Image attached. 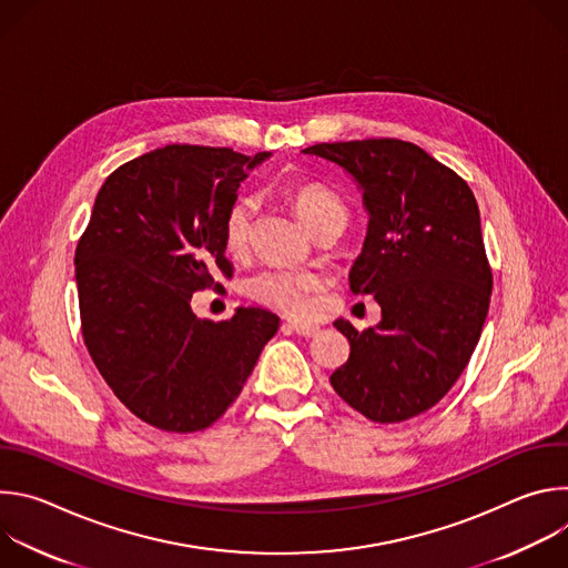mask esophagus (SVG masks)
<instances>
[{"mask_svg": "<svg viewBox=\"0 0 568 568\" xmlns=\"http://www.w3.org/2000/svg\"><path fill=\"white\" fill-rule=\"evenodd\" d=\"M285 328H287L290 333L301 335V337H314V335H318V331H321V328L316 326V323H307V321H287Z\"/></svg>", "mask_w": 568, "mask_h": 568, "instance_id": "34e87169", "label": "esophagus"}]
</instances>
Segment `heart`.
Segmentation results:
<instances>
[{
  "label": "heart",
  "instance_id": "obj_1",
  "mask_svg": "<svg viewBox=\"0 0 568 568\" xmlns=\"http://www.w3.org/2000/svg\"><path fill=\"white\" fill-rule=\"evenodd\" d=\"M290 204L296 215L310 226L316 229L323 222L346 220V206L339 195L321 182H294L285 191ZM258 211V202L254 195H237L224 217H222V245L226 254L240 256L245 254L252 235L254 215ZM323 287V276L316 272L274 265L265 267L247 283V294L274 310L285 314L301 316L312 305V294Z\"/></svg>",
  "mask_w": 568,
  "mask_h": 568
}]
</instances>
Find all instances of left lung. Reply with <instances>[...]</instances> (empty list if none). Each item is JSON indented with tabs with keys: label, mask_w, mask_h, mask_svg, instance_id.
<instances>
[{
	"label": "left lung",
	"mask_w": 568,
	"mask_h": 568,
	"mask_svg": "<svg viewBox=\"0 0 568 568\" xmlns=\"http://www.w3.org/2000/svg\"><path fill=\"white\" fill-rule=\"evenodd\" d=\"M303 152L346 169L371 213L351 290L373 294L382 321L368 331L335 321L351 357L331 384L373 423L420 416L456 384L488 316L493 270L474 193L409 141H337Z\"/></svg>",
	"instance_id": "1"
}]
</instances>
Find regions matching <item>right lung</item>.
I'll list each match as a JSON object with an SVG mask.
<instances>
[{"instance_id":"obj_1","label":"right lung","mask_w":568,"mask_h":568,"mask_svg":"<svg viewBox=\"0 0 568 568\" xmlns=\"http://www.w3.org/2000/svg\"><path fill=\"white\" fill-rule=\"evenodd\" d=\"M270 156L173 143L119 166L101 186L75 247L80 331L99 373L143 423L191 434L240 395L278 316L240 307L197 318L191 296L231 278L222 217Z\"/></svg>"}]
</instances>
